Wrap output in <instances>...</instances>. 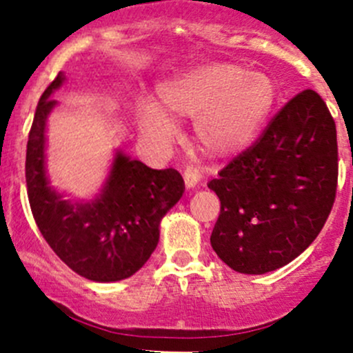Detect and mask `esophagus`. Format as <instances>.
I'll return each mask as SVG.
<instances>
[{
    "label": "esophagus",
    "mask_w": 353,
    "mask_h": 353,
    "mask_svg": "<svg viewBox=\"0 0 353 353\" xmlns=\"http://www.w3.org/2000/svg\"><path fill=\"white\" fill-rule=\"evenodd\" d=\"M183 176H184V183H186L188 188H193L200 183V177H201V167L198 162H188L186 167L183 170Z\"/></svg>",
    "instance_id": "34e87169"
}]
</instances>
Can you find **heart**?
<instances>
[{"label":"heart","instance_id":"1","mask_svg":"<svg viewBox=\"0 0 353 353\" xmlns=\"http://www.w3.org/2000/svg\"><path fill=\"white\" fill-rule=\"evenodd\" d=\"M278 98L274 81L236 63L198 67L160 88L159 107L143 101L139 128L160 145L176 134L170 115L196 117L194 132L207 152L225 155L252 141Z\"/></svg>","mask_w":353,"mask_h":353}]
</instances>
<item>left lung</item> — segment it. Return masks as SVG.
Instances as JSON below:
<instances>
[{"label":"left lung","mask_w":353,"mask_h":353,"mask_svg":"<svg viewBox=\"0 0 353 353\" xmlns=\"http://www.w3.org/2000/svg\"><path fill=\"white\" fill-rule=\"evenodd\" d=\"M336 186L334 119L323 98L305 90L208 183L221 200L212 248L236 272L276 271L317 238Z\"/></svg>","instance_id":"left-lung-1"}]
</instances>
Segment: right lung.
<instances>
[{"mask_svg":"<svg viewBox=\"0 0 353 353\" xmlns=\"http://www.w3.org/2000/svg\"><path fill=\"white\" fill-rule=\"evenodd\" d=\"M58 74L41 94L29 131L26 183L41 234L63 263L91 281L129 278L145 265L159 243L160 219L179 201L184 181L176 169H150L122 153L115 157L103 193L91 203H70L48 186L44 128L57 101Z\"/></svg>","mask_w":353,"mask_h":353,"instance_id":"1","label":"right lung"}]
</instances>
